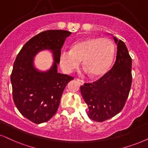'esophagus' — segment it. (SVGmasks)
Wrapping results in <instances>:
<instances>
[{"mask_svg": "<svg viewBox=\"0 0 148 148\" xmlns=\"http://www.w3.org/2000/svg\"><path fill=\"white\" fill-rule=\"evenodd\" d=\"M76 81H77L78 83H79L80 85H84V83H85V82H84L83 80H80V79H76Z\"/></svg>", "mask_w": 148, "mask_h": 148, "instance_id": "34e87169", "label": "esophagus"}]
</instances>
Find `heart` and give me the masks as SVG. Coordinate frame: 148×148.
Returning a JSON list of instances; mask_svg holds the SVG:
<instances>
[{
  "label": "heart",
  "mask_w": 148,
  "mask_h": 148,
  "mask_svg": "<svg viewBox=\"0 0 148 148\" xmlns=\"http://www.w3.org/2000/svg\"><path fill=\"white\" fill-rule=\"evenodd\" d=\"M115 55V46L108 38L87 37L77 41L71 46L70 51L62 50L59 63L65 73L70 74L83 67L93 77L104 74L111 66Z\"/></svg>",
  "instance_id": "b5f03b06"
}]
</instances>
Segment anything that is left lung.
Here are the masks:
<instances>
[{
	"instance_id": "obj_1",
	"label": "left lung",
	"mask_w": 148,
	"mask_h": 148,
	"mask_svg": "<svg viewBox=\"0 0 148 148\" xmlns=\"http://www.w3.org/2000/svg\"><path fill=\"white\" fill-rule=\"evenodd\" d=\"M113 40L117 48L113 68L97 81L80 87L89 109L87 115L98 122L111 119L121 111L131 87L132 59L124 42L114 36Z\"/></svg>"
}]
</instances>
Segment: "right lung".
Returning <instances> with one entry per match:
<instances>
[{
  "label": "right lung",
  "mask_w": 148,
  "mask_h": 148,
  "mask_svg": "<svg viewBox=\"0 0 148 148\" xmlns=\"http://www.w3.org/2000/svg\"><path fill=\"white\" fill-rule=\"evenodd\" d=\"M71 34L63 30L44 31L28 41L17 55L11 75L13 99L20 113L35 124L46 122L55 115L65 87L74 79L57 71L61 50ZM43 50H50L54 60L46 71L34 65V57Z\"/></svg>",
  "instance_id": "obj_1"
}]
</instances>
